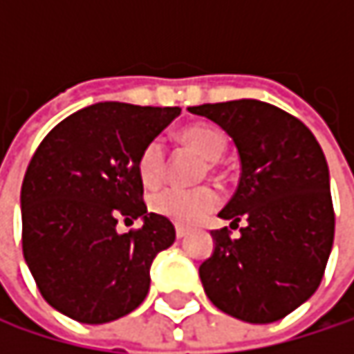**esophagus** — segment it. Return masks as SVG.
<instances>
[{"instance_id":"34e87169","label":"esophagus","mask_w":354,"mask_h":354,"mask_svg":"<svg viewBox=\"0 0 354 354\" xmlns=\"http://www.w3.org/2000/svg\"><path fill=\"white\" fill-rule=\"evenodd\" d=\"M186 234H188V230H186V227H182V225H176V238H178V240L186 238Z\"/></svg>"}]
</instances>
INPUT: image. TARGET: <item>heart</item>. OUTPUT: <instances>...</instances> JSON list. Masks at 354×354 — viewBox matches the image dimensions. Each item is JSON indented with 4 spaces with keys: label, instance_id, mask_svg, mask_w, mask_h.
I'll list each match as a JSON object with an SVG mask.
<instances>
[{
    "label": "heart",
    "instance_id": "obj_1",
    "mask_svg": "<svg viewBox=\"0 0 354 354\" xmlns=\"http://www.w3.org/2000/svg\"><path fill=\"white\" fill-rule=\"evenodd\" d=\"M180 141L192 149H196L205 160L211 162V168H215V162H219L225 156L227 139L221 129L213 124H192L180 131ZM137 172L141 182L147 188H158L168 176V153L160 139H151L143 145V149L137 156ZM221 203V196L211 186H196V188H178L170 186L164 190H158L149 198V209L174 221L178 225H194L209 217Z\"/></svg>",
    "mask_w": 354,
    "mask_h": 354
}]
</instances>
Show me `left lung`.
Instances as JSON below:
<instances>
[{
    "label": "left lung",
    "mask_w": 354,
    "mask_h": 354,
    "mask_svg": "<svg viewBox=\"0 0 354 354\" xmlns=\"http://www.w3.org/2000/svg\"><path fill=\"white\" fill-rule=\"evenodd\" d=\"M236 143L240 184L219 213L240 228L213 230L215 250L198 268L207 297L250 324H270L308 301L334 242V207L324 151L293 114L260 100L188 108Z\"/></svg>",
    "instance_id": "obj_1"
}]
</instances>
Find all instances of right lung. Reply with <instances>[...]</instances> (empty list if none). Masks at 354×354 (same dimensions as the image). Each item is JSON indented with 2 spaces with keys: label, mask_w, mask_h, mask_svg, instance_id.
Wrapping results in <instances>:
<instances>
[{
  "label": "right lung",
  "mask_w": 354,
  "mask_h": 354,
  "mask_svg": "<svg viewBox=\"0 0 354 354\" xmlns=\"http://www.w3.org/2000/svg\"><path fill=\"white\" fill-rule=\"evenodd\" d=\"M178 106L100 102L63 118L36 147L22 182V252L48 306L106 324L141 306L158 252L174 244L170 219L147 213L137 156ZM144 225L118 234V221Z\"/></svg>",
  "instance_id": "add662e5"
}]
</instances>
